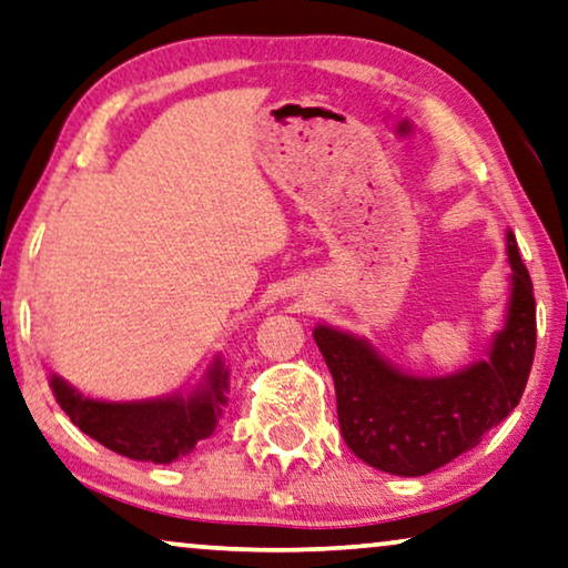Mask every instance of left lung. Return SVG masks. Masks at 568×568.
I'll use <instances>...</instances> for the list:
<instances>
[{"mask_svg":"<svg viewBox=\"0 0 568 568\" xmlns=\"http://www.w3.org/2000/svg\"><path fill=\"white\" fill-rule=\"evenodd\" d=\"M507 257L513 267L507 324L495 336L489 359L459 375H405L362 338L332 326L313 328L334 377L338 428L369 467L423 477L477 446L520 403L536 354V298L513 232H507Z\"/></svg>","mask_w":568,"mask_h":568,"instance_id":"8db88e82","label":"left lung"}]
</instances>
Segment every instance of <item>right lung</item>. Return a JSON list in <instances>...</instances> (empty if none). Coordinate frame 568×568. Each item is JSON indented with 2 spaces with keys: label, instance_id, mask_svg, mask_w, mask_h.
<instances>
[{
  "label": "right lung",
  "instance_id": "right-lung-1",
  "mask_svg": "<svg viewBox=\"0 0 568 568\" xmlns=\"http://www.w3.org/2000/svg\"><path fill=\"white\" fill-rule=\"evenodd\" d=\"M50 387L65 416L83 434L130 459L155 464H171L214 434L222 405H226V369L219 359L209 369V385L191 397L104 403L75 393L61 377L50 379Z\"/></svg>",
  "mask_w": 568,
  "mask_h": 568
}]
</instances>
